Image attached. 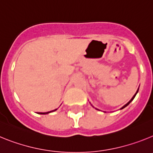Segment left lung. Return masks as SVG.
Masks as SVG:
<instances>
[{
	"label": "left lung",
	"instance_id": "left-lung-1",
	"mask_svg": "<svg viewBox=\"0 0 153 153\" xmlns=\"http://www.w3.org/2000/svg\"><path fill=\"white\" fill-rule=\"evenodd\" d=\"M138 91H139V88H138V90H137V91H136V93H135V94H134V96H133V97H132V99H131L130 100H129V102H127V103H126V105H124V106H123V107H122V108H121V109H123V108H125V107H126V106H128V105H129V103H130V102H132V100H133V99H134V98H135V97H136V94H137ZM95 109H97V108H95ZM98 110H99V109H98Z\"/></svg>",
	"mask_w": 153,
	"mask_h": 153
}]
</instances>
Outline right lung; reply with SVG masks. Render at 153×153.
I'll list each match as a JSON object with an SVG mask.
<instances>
[{"instance_id":"1","label":"right lung","mask_w":153,"mask_h":153,"mask_svg":"<svg viewBox=\"0 0 153 153\" xmlns=\"http://www.w3.org/2000/svg\"><path fill=\"white\" fill-rule=\"evenodd\" d=\"M56 109H54V110H52V111H50V112H47V113H39V114H48V113H51V112H53V111H56Z\"/></svg>"}]
</instances>
